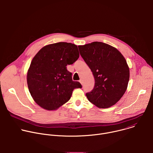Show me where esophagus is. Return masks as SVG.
Returning <instances> with one entry per match:
<instances>
[{
  "label": "esophagus",
  "mask_w": 153,
  "mask_h": 153,
  "mask_svg": "<svg viewBox=\"0 0 153 153\" xmlns=\"http://www.w3.org/2000/svg\"><path fill=\"white\" fill-rule=\"evenodd\" d=\"M79 82H80V83H81V84H82V85H83V80H82V79H80V80H79Z\"/></svg>",
  "instance_id": "34e87169"
}]
</instances>
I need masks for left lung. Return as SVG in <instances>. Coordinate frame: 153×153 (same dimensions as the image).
<instances>
[{
	"label": "left lung",
	"instance_id": "8db88e82",
	"mask_svg": "<svg viewBox=\"0 0 153 153\" xmlns=\"http://www.w3.org/2000/svg\"><path fill=\"white\" fill-rule=\"evenodd\" d=\"M78 47L95 80L94 88L86 94V97L100 108L115 105L125 94L129 79L125 57L116 48L103 42H94Z\"/></svg>",
	"mask_w": 153,
	"mask_h": 153
}]
</instances>
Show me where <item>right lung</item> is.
Segmentation results:
<instances>
[{
    "mask_svg": "<svg viewBox=\"0 0 153 153\" xmlns=\"http://www.w3.org/2000/svg\"><path fill=\"white\" fill-rule=\"evenodd\" d=\"M79 57L77 46L59 42L41 48L33 57L27 73L29 91L34 102L45 110H56L71 98L75 88H81L73 81L67 65Z\"/></svg>",
    "mask_w": 153,
    "mask_h": 153,
    "instance_id": "add662e5",
    "label": "right lung"
}]
</instances>
